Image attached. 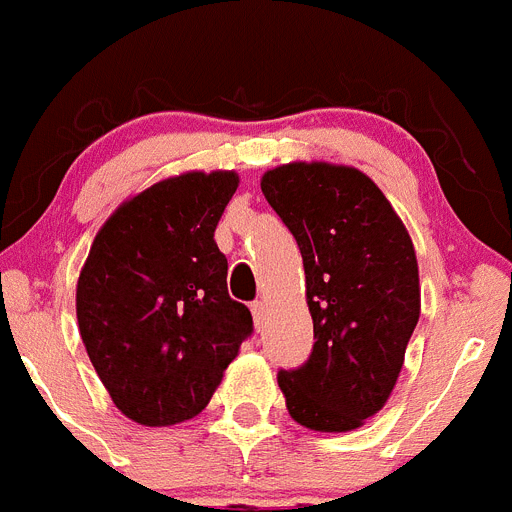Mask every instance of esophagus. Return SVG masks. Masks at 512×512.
<instances>
[{"mask_svg":"<svg viewBox=\"0 0 512 512\" xmlns=\"http://www.w3.org/2000/svg\"><path fill=\"white\" fill-rule=\"evenodd\" d=\"M250 308H252V319H255V326H257V329H260L262 319H265V303L255 301Z\"/></svg>","mask_w":512,"mask_h":512,"instance_id":"obj_1","label":"esophagus"}]
</instances>
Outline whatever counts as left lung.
Returning <instances> with one entry per match:
<instances>
[{
	"instance_id": "1",
	"label": "left lung",
	"mask_w": 512,
	"mask_h": 512,
	"mask_svg": "<svg viewBox=\"0 0 512 512\" xmlns=\"http://www.w3.org/2000/svg\"><path fill=\"white\" fill-rule=\"evenodd\" d=\"M260 186L301 250L316 339L301 367L278 372L288 413L311 431H352L388 403L421 316L413 242L349 165L288 163Z\"/></svg>"
}]
</instances>
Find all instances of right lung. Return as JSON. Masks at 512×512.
Instances as JSON below:
<instances>
[{
    "instance_id": "1",
    "label": "right lung",
    "mask_w": 512,
    "mask_h": 512,
    "mask_svg": "<svg viewBox=\"0 0 512 512\" xmlns=\"http://www.w3.org/2000/svg\"><path fill=\"white\" fill-rule=\"evenodd\" d=\"M234 170H191L124 201L99 229L76 285L78 331L114 405L142 426L199 416L252 334L227 290L214 229Z\"/></svg>"
}]
</instances>
